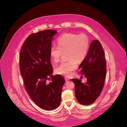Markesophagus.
Listing matches in <instances>:
<instances>
[{"mask_svg": "<svg viewBox=\"0 0 127 127\" xmlns=\"http://www.w3.org/2000/svg\"><path fill=\"white\" fill-rule=\"evenodd\" d=\"M65 80H66V81H68V80H70V78H69L68 77L66 76V77H65Z\"/></svg>", "mask_w": 127, "mask_h": 127, "instance_id": "1", "label": "esophagus"}]
</instances>
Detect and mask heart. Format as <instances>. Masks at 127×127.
<instances>
[{"mask_svg":"<svg viewBox=\"0 0 127 127\" xmlns=\"http://www.w3.org/2000/svg\"><path fill=\"white\" fill-rule=\"evenodd\" d=\"M58 46L53 45L50 55L54 62L59 61L63 53L67 52V61L61 62L55 69L56 73L69 76L71 72L78 66V61H83L86 57L89 48V41L84 34L77 35L73 33H64L58 38Z\"/></svg>","mask_w":127,"mask_h":127,"instance_id":"b5f03b06","label":"heart"}]
</instances>
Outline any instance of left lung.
<instances>
[{"mask_svg":"<svg viewBox=\"0 0 127 127\" xmlns=\"http://www.w3.org/2000/svg\"><path fill=\"white\" fill-rule=\"evenodd\" d=\"M79 68L87 82L72 79L75 84V94L77 101L82 105L94 102L100 95L106 75L104 53L100 43L94 40L90 44L87 54Z\"/></svg>","mask_w":127,"mask_h":127,"instance_id":"left-lung-1","label":"left lung"}]
</instances>
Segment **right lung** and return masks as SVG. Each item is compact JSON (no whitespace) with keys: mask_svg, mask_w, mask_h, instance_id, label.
<instances>
[{"mask_svg":"<svg viewBox=\"0 0 127 127\" xmlns=\"http://www.w3.org/2000/svg\"><path fill=\"white\" fill-rule=\"evenodd\" d=\"M57 32L46 30L30 34L20 53V72L26 91L36 104L47 111L60 105L65 83L61 75H52L50 51L53 36ZM49 80L51 82L48 83Z\"/></svg>","mask_w":127,"mask_h":127,"instance_id":"obj_1","label":"right lung"}]
</instances>
